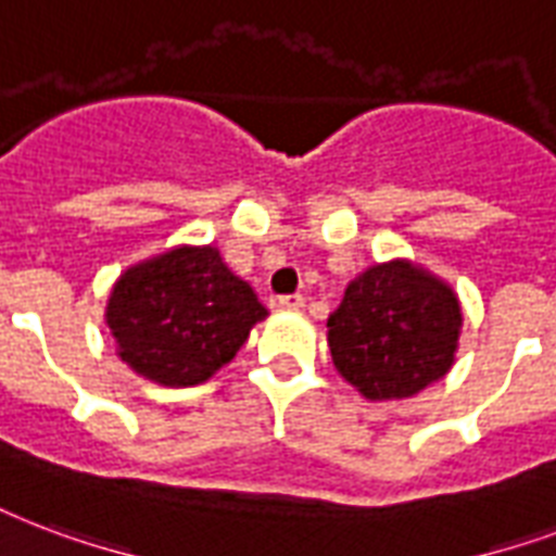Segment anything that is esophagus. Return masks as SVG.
Here are the masks:
<instances>
[{
	"mask_svg": "<svg viewBox=\"0 0 556 556\" xmlns=\"http://www.w3.org/2000/svg\"><path fill=\"white\" fill-rule=\"evenodd\" d=\"M303 303H306V300H303L300 294L274 296V300H270V306L277 308V312H296V308H303Z\"/></svg>",
	"mask_w": 556,
	"mask_h": 556,
	"instance_id": "1",
	"label": "esophagus"
}]
</instances>
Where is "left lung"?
Wrapping results in <instances>:
<instances>
[{
    "instance_id": "obj_1",
    "label": "left lung",
    "mask_w": 556,
    "mask_h": 556,
    "mask_svg": "<svg viewBox=\"0 0 556 556\" xmlns=\"http://www.w3.org/2000/svg\"><path fill=\"white\" fill-rule=\"evenodd\" d=\"M464 326L455 288L410 260L370 265L326 320L334 370L364 400H408L452 370Z\"/></svg>"
}]
</instances>
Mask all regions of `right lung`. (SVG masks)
<instances>
[{
	"mask_svg": "<svg viewBox=\"0 0 556 556\" xmlns=\"http://www.w3.org/2000/svg\"><path fill=\"white\" fill-rule=\"evenodd\" d=\"M265 317L256 291L212 244H177L130 265L104 308L118 358L163 388L212 379Z\"/></svg>",
	"mask_w": 556,
	"mask_h": 556,
	"instance_id": "obj_1",
	"label": "right lung"
}]
</instances>
